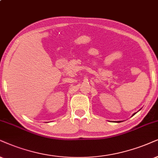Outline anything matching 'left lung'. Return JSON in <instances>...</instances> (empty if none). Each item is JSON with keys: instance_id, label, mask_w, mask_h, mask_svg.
Wrapping results in <instances>:
<instances>
[{"instance_id": "1", "label": "left lung", "mask_w": 158, "mask_h": 158, "mask_svg": "<svg viewBox=\"0 0 158 158\" xmlns=\"http://www.w3.org/2000/svg\"><path fill=\"white\" fill-rule=\"evenodd\" d=\"M135 113H134V114H133L132 116H133V115H135ZM120 122H121V121H118V122H117V123H120Z\"/></svg>"}]
</instances>
